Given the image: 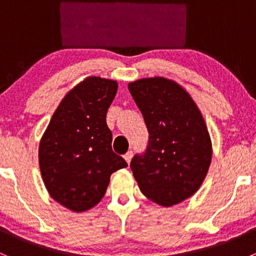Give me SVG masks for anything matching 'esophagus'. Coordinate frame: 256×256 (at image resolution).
<instances>
[{
	"mask_svg": "<svg viewBox=\"0 0 256 256\" xmlns=\"http://www.w3.org/2000/svg\"><path fill=\"white\" fill-rule=\"evenodd\" d=\"M124 158H125V161L128 162V164H130V162H131V158H132V152L128 151V154H126L125 156H124Z\"/></svg>",
	"mask_w": 256,
	"mask_h": 256,
	"instance_id": "esophagus-1",
	"label": "esophagus"
}]
</instances>
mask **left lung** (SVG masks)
<instances>
[{
  "label": "left lung",
  "instance_id": "1",
  "mask_svg": "<svg viewBox=\"0 0 256 256\" xmlns=\"http://www.w3.org/2000/svg\"><path fill=\"white\" fill-rule=\"evenodd\" d=\"M128 90L148 130L144 154L131 170L140 190L162 207L192 197L204 180L212 161V141L202 114L190 95L174 80L138 79Z\"/></svg>",
  "mask_w": 256,
  "mask_h": 256
}]
</instances>
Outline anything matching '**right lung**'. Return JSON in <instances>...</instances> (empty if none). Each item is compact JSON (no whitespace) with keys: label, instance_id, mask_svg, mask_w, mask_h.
Listing matches in <instances>:
<instances>
[{"label":"right lung","instance_id":"1","mask_svg":"<svg viewBox=\"0 0 256 256\" xmlns=\"http://www.w3.org/2000/svg\"><path fill=\"white\" fill-rule=\"evenodd\" d=\"M118 92L115 80L89 76L58 105L40 142V168L54 200L73 212L95 207L110 176L128 167L112 148L106 112Z\"/></svg>","mask_w":256,"mask_h":256}]
</instances>
